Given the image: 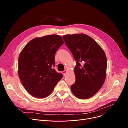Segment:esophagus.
Masks as SVG:
<instances>
[{
	"instance_id": "34e87169",
	"label": "esophagus",
	"mask_w": 128,
	"mask_h": 128,
	"mask_svg": "<svg viewBox=\"0 0 128 128\" xmlns=\"http://www.w3.org/2000/svg\"><path fill=\"white\" fill-rule=\"evenodd\" d=\"M67 72H68V70H64V71L63 72V74L64 76L66 75V74L67 73Z\"/></svg>"
}]
</instances>
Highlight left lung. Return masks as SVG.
Returning a JSON list of instances; mask_svg holds the SVG:
<instances>
[{
  "label": "left lung",
  "mask_w": 128,
  "mask_h": 128,
  "mask_svg": "<svg viewBox=\"0 0 128 128\" xmlns=\"http://www.w3.org/2000/svg\"><path fill=\"white\" fill-rule=\"evenodd\" d=\"M63 38L76 60V82L71 86V90L78 98H89L104 83L107 68L105 53L94 40L84 34L66 35Z\"/></svg>",
  "instance_id": "left-lung-1"
}]
</instances>
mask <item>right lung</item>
Segmentation results:
<instances>
[{"instance_id":"add662e5","label":"right lung","mask_w":128,"mask_h":128,"mask_svg":"<svg viewBox=\"0 0 128 128\" xmlns=\"http://www.w3.org/2000/svg\"><path fill=\"white\" fill-rule=\"evenodd\" d=\"M64 44L60 36L51 35L35 38L20 53L18 75L25 89L37 98H44L53 91L63 77L53 68L54 56Z\"/></svg>"}]
</instances>
